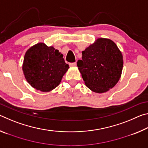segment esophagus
I'll return each instance as SVG.
<instances>
[{
	"mask_svg": "<svg viewBox=\"0 0 148 148\" xmlns=\"http://www.w3.org/2000/svg\"><path fill=\"white\" fill-rule=\"evenodd\" d=\"M69 65L71 66H76V62H72V63H70Z\"/></svg>",
	"mask_w": 148,
	"mask_h": 148,
	"instance_id": "obj_1",
	"label": "esophagus"
}]
</instances>
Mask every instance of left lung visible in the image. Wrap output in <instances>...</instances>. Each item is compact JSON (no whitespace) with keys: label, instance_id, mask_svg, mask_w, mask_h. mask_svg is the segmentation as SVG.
<instances>
[{"label":"left lung","instance_id":"1","mask_svg":"<svg viewBox=\"0 0 148 148\" xmlns=\"http://www.w3.org/2000/svg\"><path fill=\"white\" fill-rule=\"evenodd\" d=\"M77 66L86 86L102 93L113 88L120 79L123 59L120 50L108 38H100L82 51Z\"/></svg>","mask_w":148,"mask_h":148}]
</instances>
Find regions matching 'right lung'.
I'll list each match as a JSON object with an SVG mask.
<instances>
[{"instance_id":"right-lung-1","label":"right lung","mask_w":148,"mask_h":148,"mask_svg":"<svg viewBox=\"0 0 148 148\" xmlns=\"http://www.w3.org/2000/svg\"><path fill=\"white\" fill-rule=\"evenodd\" d=\"M69 69L63 55L54 47L42 42L27 50L22 66L27 82L42 92L51 91L58 86Z\"/></svg>"}]
</instances>
